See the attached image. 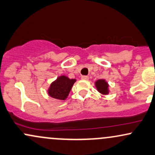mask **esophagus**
Segmentation results:
<instances>
[{
  "label": "esophagus",
  "instance_id": "34e87169",
  "mask_svg": "<svg viewBox=\"0 0 155 155\" xmlns=\"http://www.w3.org/2000/svg\"><path fill=\"white\" fill-rule=\"evenodd\" d=\"M81 79L84 80V81H88V80L89 79V78L88 77V76L83 75V76H82V77H81Z\"/></svg>",
  "mask_w": 155,
  "mask_h": 155
}]
</instances>
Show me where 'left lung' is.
I'll use <instances>...</instances> for the list:
<instances>
[{"label":"left lung","instance_id":"8db88e82","mask_svg":"<svg viewBox=\"0 0 155 155\" xmlns=\"http://www.w3.org/2000/svg\"><path fill=\"white\" fill-rule=\"evenodd\" d=\"M96 86L98 91L102 94H108V84L104 80H99L96 82Z\"/></svg>","mask_w":155,"mask_h":155}]
</instances>
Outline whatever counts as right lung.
<instances>
[{"mask_svg": "<svg viewBox=\"0 0 155 155\" xmlns=\"http://www.w3.org/2000/svg\"><path fill=\"white\" fill-rule=\"evenodd\" d=\"M75 81V79H70L66 76H60L51 85L48 89L49 96L56 99L65 100Z\"/></svg>", "mask_w": 155, "mask_h": 155, "instance_id": "1", "label": "right lung"}]
</instances>
